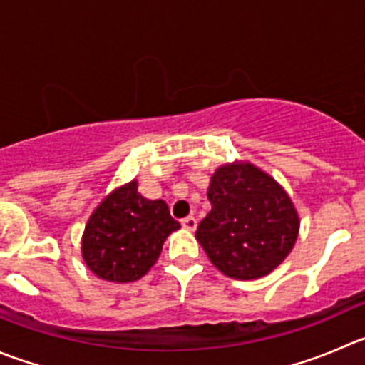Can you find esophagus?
<instances>
[{
	"label": "esophagus",
	"mask_w": 365,
	"mask_h": 365,
	"mask_svg": "<svg viewBox=\"0 0 365 365\" xmlns=\"http://www.w3.org/2000/svg\"><path fill=\"white\" fill-rule=\"evenodd\" d=\"M180 224H182V227L188 229V231H195L197 229V218L195 217H186L180 220Z\"/></svg>",
	"instance_id": "obj_1"
}]
</instances>
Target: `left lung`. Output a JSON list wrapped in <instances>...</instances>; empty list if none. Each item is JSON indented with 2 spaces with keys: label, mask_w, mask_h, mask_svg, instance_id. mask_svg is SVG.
Returning <instances> with one entry per match:
<instances>
[{
  "label": "left lung",
  "mask_w": 365,
  "mask_h": 365,
  "mask_svg": "<svg viewBox=\"0 0 365 365\" xmlns=\"http://www.w3.org/2000/svg\"><path fill=\"white\" fill-rule=\"evenodd\" d=\"M211 211L195 237L210 262L227 277L259 279L290 255L299 215L283 186L249 161L218 166L211 175Z\"/></svg>",
  "instance_id": "8db88e82"
}]
</instances>
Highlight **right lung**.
I'll return each instance as SVG.
<instances>
[{"mask_svg":"<svg viewBox=\"0 0 365 365\" xmlns=\"http://www.w3.org/2000/svg\"><path fill=\"white\" fill-rule=\"evenodd\" d=\"M179 227L165 200L145 199L133 179L93 210L82 235V258L100 279L133 283L154 267L168 235Z\"/></svg>","mask_w":365,"mask_h":365,"instance_id":"right-lung-1","label":"right lung"}]
</instances>
